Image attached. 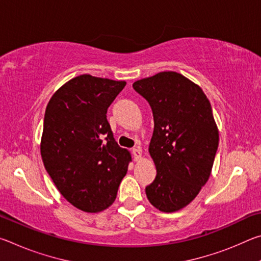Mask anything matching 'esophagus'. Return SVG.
Segmentation results:
<instances>
[{"label": "esophagus", "mask_w": 261, "mask_h": 261, "mask_svg": "<svg viewBox=\"0 0 261 261\" xmlns=\"http://www.w3.org/2000/svg\"><path fill=\"white\" fill-rule=\"evenodd\" d=\"M132 156H134L135 161L139 160L140 156H141V149L139 147H136V148H132Z\"/></svg>", "instance_id": "obj_1"}]
</instances>
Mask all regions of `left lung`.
I'll list each match as a JSON object with an SVG mask.
<instances>
[{"label": "left lung", "instance_id": "1", "mask_svg": "<svg viewBox=\"0 0 261 261\" xmlns=\"http://www.w3.org/2000/svg\"><path fill=\"white\" fill-rule=\"evenodd\" d=\"M153 112L148 152L156 176L145 191L151 204L171 213L189 205L210 178L219 131L201 88L174 71L134 83Z\"/></svg>", "mask_w": 261, "mask_h": 261}]
</instances>
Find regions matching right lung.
Listing matches in <instances>:
<instances>
[{
	"instance_id": "right-lung-1",
	"label": "right lung",
	"mask_w": 261,
	"mask_h": 261,
	"mask_svg": "<svg viewBox=\"0 0 261 261\" xmlns=\"http://www.w3.org/2000/svg\"><path fill=\"white\" fill-rule=\"evenodd\" d=\"M125 84L82 74L59 88L47 105L43 165L62 196L88 213L113 204L131 161L107 121L108 107Z\"/></svg>"
}]
</instances>
